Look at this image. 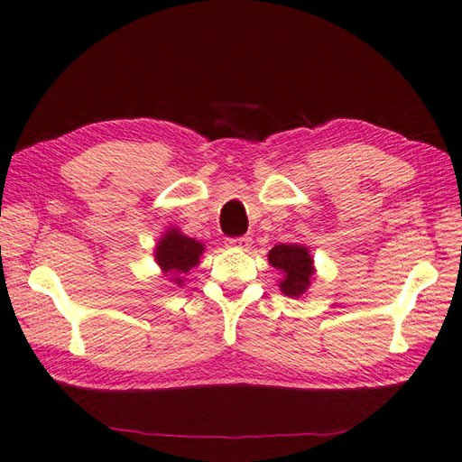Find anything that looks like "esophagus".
<instances>
[{"mask_svg":"<svg viewBox=\"0 0 462 462\" xmlns=\"http://www.w3.org/2000/svg\"><path fill=\"white\" fill-rule=\"evenodd\" d=\"M230 248H238V250H250L252 238L250 236H238V238H228Z\"/></svg>","mask_w":462,"mask_h":462,"instance_id":"34e87169","label":"esophagus"}]
</instances>
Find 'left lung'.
<instances>
[{
    "mask_svg": "<svg viewBox=\"0 0 462 462\" xmlns=\"http://www.w3.org/2000/svg\"><path fill=\"white\" fill-rule=\"evenodd\" d=\"M267 260L283 275L280 282L282 293L287 297H301L307 293L310 282H313L315 267L313 257L305 245L277 244L267 254Z\"/></svg>",
    "mask_w": 462,
    "mask_h": 462,
    "instance_id": "obj_1",
    "label": "left lung"
}]
</instances>
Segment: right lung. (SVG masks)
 <instances>
[{
    "label": "right lung",
    "mask_w": 462,
    "mask_h": 462,
    "mask_svg": "<svg viewBox=\"0 0 462 462\" xmlns=\"http://www.w3.org/2000/svg\"><path fill=\"white\" fill-rule=\"evenodd\" d=\"M202 252H205V244L180 234L179 228H169L155 245V262L161 272L173 277L177 285H182L179 275L199 265Z\"/></svg>",
    "instance_id": "obj_1"
}]
</instances>
